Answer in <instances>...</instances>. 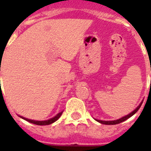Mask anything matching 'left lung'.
Here are the masks:
<instances>
[{
    "label": "left lung",
    "mask_w": 151,
    "mask_h": 151,
    "mask_svg": "<svg viewBox=\"0 0 151 151\" xmlns=\"http://www.w3.org/2000/svg\"><path fill=\"white\" fill-rule=\"evenodd\" d=\"M142 103H143V102H141V104H140L139 106H138V107L136 108V109L134 110V111H132L131 113H129V115L125 116L122 117V118H121V119H117V120H113V121H102V120H97V119H96V120H97V122H101V123L104 124V125H116V124L121 123V122H124V121H125V120H126V119H129V118H130L131 116H132L134 115V113H135L136 112H137L138 110H139L140 107H141V104H142Z\"/></svg>",
    "instance_id": "1"
}]
</instances>
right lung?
<instances>
[{
	"label": "right lung",
	"mask_w": 151,
	"mask_h": 151,
	"mask_svg": "<svg viewBox=\"0 0 151 151\" xmlns=\"http://www.w3.org/2000/svg\"><path fill=\"white\" fill-rule=\"evenodd\" d=\"M63 113V111L60 112V113H58L56 116H54V118L50 119H48V120H46V121H35V120H32V119H26V118H23V117H22V119H24L25 120L28 121V122H31V123H33V124H35V125H50V124L53 123V122H54L55 121H57L58 119L60 117V116L62 115ZM21 117V116H20Z\"/></svg>",
	"instance_id": "right-lung-1"
}]
</instances>
